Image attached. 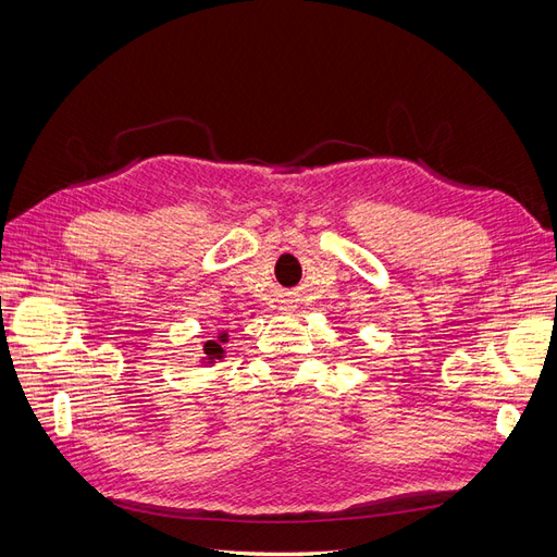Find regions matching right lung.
I'll return each mask as SVG.
<instances>
[{"label":"right lung","mask_w":557,"mask_h":557,"mask_svg":"<svg viewBox=\"0 0 557 557\" xmlns=\"http://www.w3.org/2000/svg\"><path fill=\"white\" fill-rule=\"evenodd\" d=\"M221 342H225V334L221 336V339H211L205 344V352H207V360H218L223 358V348H221Z\"/></svg>","instance_id":"obj_1"}]
</instances>
